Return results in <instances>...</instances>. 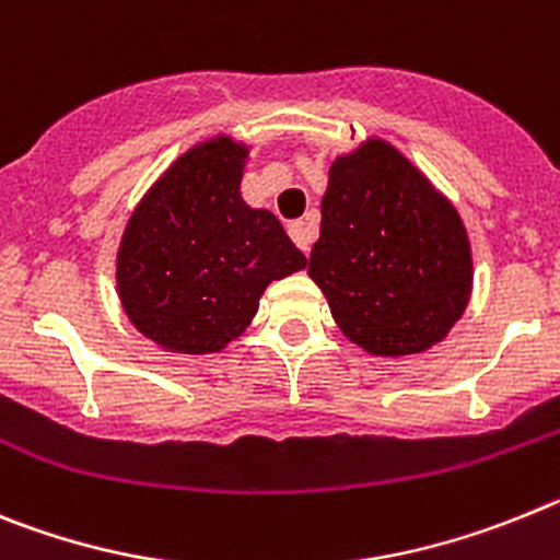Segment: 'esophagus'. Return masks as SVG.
<instances>
[{"label":"esophagus","instance_id":"34e87169","mask_svg":"<svg viewBox=\"0 0 560 560\" xmlns=\"http://www.w3.org/2000/svg\"><path fill=\"white\" fill-rule=\"evenodd\" d=\"M290 236H292V243L299 245V248L306 254L312 245V236H315V231H312V225L304 223V220H295V223H290Z\"/></svg>","mask_w":560,"mask_h":560}]
</instances>
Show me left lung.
Here are the masks:
<instances>
[{"mask_svg":"<svg viewBox=\"0 0 560 560\" xmlns=\"http://www.w3.org/2000/svg\"><path fill=\"white\" fill-rule=\"evenodd\" d=\"M306 273L368 354H421L466 310L471 245L430 178L393 144L368 139L331 161Z\"/></svg>","mask_w":560,"mask_h":560,"instance_id":"8db88e82","label":"left lung"}]
</instances>
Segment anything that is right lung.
I'll use <instances>...</instances> for the list:
<instances>
[{
    "label": "right lung",
    "instance_id": "1",
    "mask_svg": "<svg viewBox=\"0 0 560 560\" xmlns=\"http://www.w3.org/2000/svg\"><path fill=\"white\" fill-rule=\"evenodd\" d=\"M248 148L231 136L186 150L125 225L117 290L144 337L211 354L245 331L270 281L306 265L276 214L240 195Z\"/></svg>",
    "mask_w": 560,
    "mask_h": 560
}]
</instances>
